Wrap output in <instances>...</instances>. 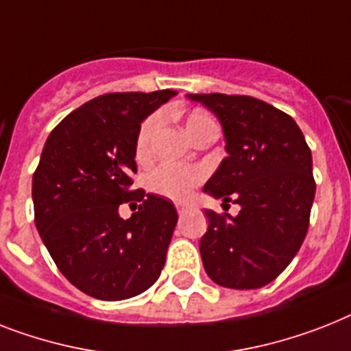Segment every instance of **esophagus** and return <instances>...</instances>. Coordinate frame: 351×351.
Listing matches in <instances>:
<instances>
[{
  "label": "esophagus",
  "instance_id": "obj_1",
  "mask_svg": "<svg viewBox=\"0 0 351 351\" xmlns=\"http://www.w3.org/2000/svg\"><path fill=\"white\" fill-rule=\"evenodd\" d=\"M176 210H178V215H182V213H184V210H185V205L176 204Z\"/></svg>",
  "mask_w": 351,
  "mask_h": 351
}]
</instances>
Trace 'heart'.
Returning <instances> with one entry per match:
<instances>
[{
	"mask_svg": "<svg viewBox=\"0 0 351 351\" xmlns=\"http://www.w3.org/2000/svg\"><path fill=\"white\" fill-rule=\"evenodd\" d=\"M185 131L187 135L195 141L196 136L204 133L207 128L216 126L213 117L204 110L189 111L184 119ZM158 128V117L149 115L146 121L142 122L138 135L135 142V155L138 160H146L151 155V141ZM204 169L202 167L191 166H176V164H162L156 169H153L147 176V185L151 191H155L158 195L173 198V200H184L193 193L196 185L204 180Z\"/></svg>",
	"mask_w": 351,
	"mask_h": 351,
	"instance_id": "heart-1",
	"label": "heart"
}]
</instances>
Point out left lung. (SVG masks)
Returning <instances> with one entry per match:
<instances>
[{"instance_id": "8db88e82", "label": "left lung", "mask_w": 351, "mask_h": 351, "mask_svg": "<svg viewBox=\"0 0 351 351\" xmlns=\"http://www.w3.org/2000/svg\"><path fill=\"white\" fill-rule=\"evenodd\" d=\"M187 97L220 119L229 153L204 193L241 205L238 216L205 210V272L227 289L265 287L289 267L308 230L315 196L308 144L292 117L254 97Z\"/></svg>"}]
</instances>
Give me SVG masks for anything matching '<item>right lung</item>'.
Returning a JSON list of instances; mask_svg holds the SVG:
<instances>
[{
  "mask_svg": "<svg viewBox=\"0 0 351 351\" xmlns=\"http://www.w3.org/2000/svg\"><path fill=\"white\" fill-rule=\"evenodd\" d=\"M176 92L95 97L48 135L32 178L34 218L61 274L84 294L121 301L160 276L178 221L175 205L133 191L141 122ZM121 203L139 204L128 221Z\"/></svg>",
  "mask_w": 351,
  "mask_h": 351,
  "instance_id": "1",
  "label": "right lung"
}]
</instances>
